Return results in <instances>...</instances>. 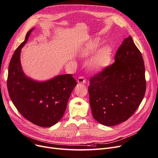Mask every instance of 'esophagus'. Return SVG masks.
<instances>
[{
    "instance_id": "1",
    "label": "esophagus",
    "mask_w": 158,
    "mask_h": 158,
    "mask_svg": "<svg viewBox=\"0 0 158 158\" xmlns=\"http://www.w3.org/2000/svg\"><path fill=\"white\" fill-rule=\"evenodd\" d=\"M85 79L84 77H80L77 80V82L78 84H85Z\"/></svg>"
}]
</instances>
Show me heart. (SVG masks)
Here are the masks:
<instances>
[{
	"instance_id": "b5f03b06",
	"label": "heart",
	"mask_w": 158,
	"mask_h": 158,
	"mask_svg": "<svg viewBox=\"0 0 158 158\" xmlns=\"http://www.w3.org/2000/svg\"><path fill=\"white\" fill-rule=\"evenodd\" d=\"M100 45L99 39L96 38L86 43L80 50V56L86 58L91 55ZM113 48L109 45H104L98 49L89 61V67L92 71L100 72L111 64L113 57Z\"/></svg>"
}]
</instances>
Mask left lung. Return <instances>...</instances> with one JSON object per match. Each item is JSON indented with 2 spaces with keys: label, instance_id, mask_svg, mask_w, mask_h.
<instances>
[{
  "label": "left lung",
  "instance_id": "8db88e82",
  "mask_svg": "<svg viewBox=\"0 0 158 158\" xmlns=\"http://www.w3.org/2000/svg\"><path fill=\"white\" fill-rule=\"evenodd\" d=\"M144 71L141 53L130 35L117 50L115 62L89 80L88 91L94 118L108 127L128 120L144 98Z\"/></svg>",
  "mask_w": 158,
  "mask_h": 158
}]
</instances>
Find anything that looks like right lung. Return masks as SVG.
I'll return each instance as SVG.
<instances>
[{"label": "right lung", "mask_w": 158, "mask_h": 158, "mask_svg": "<svg viewBox=\"0 0 158 158\" xmlns=\"http://www.w3.org/2000/svg\"><path fill=\"white\" fill-rule=\"evenodd\" d=\"M34 28L18 47L11 59L7 80L10 97L21 114L33 124L50 127L60 121L65 111L68 100L77 85L72 74L56 76L39 81L28 77L21 64V48Z\"/></svg>", "instance_id": "1"}]
</instances>
